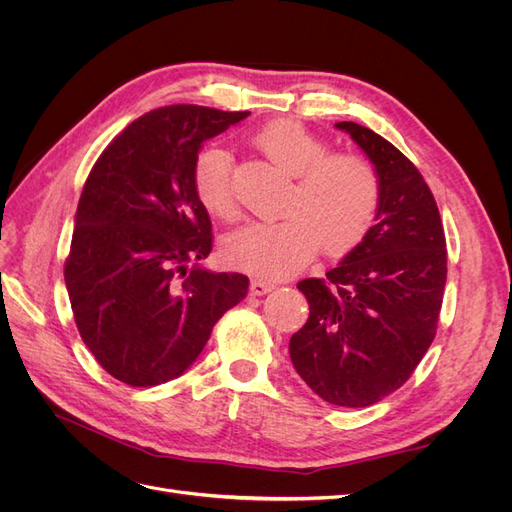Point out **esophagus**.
Segmentation results:
<instances>
[{"label": "esophagus", "mask_w": 512, "mask_h": 512, "mask_svg": "<svg viewBox=\"0 0 512 512\" xmlns=\"http://www.w3.org/2000/svg\"><path fill=\"white\" fill-rule=\"evenodd\" d=\"M273 288H275V284L269 282V280H252V284H250V292L254 294V297H260V294H267Z\"/></svg>", "instance_id": "obj_1"}]
</instances>
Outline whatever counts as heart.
I'll use <instances>...</instances> for the list:
<instances>
[{"label":"heart","instance_id":"1","mask_svg":"<svg viewBox=\"0 0 512 512\" xmlns=\"http://www.w3.org/2000/svg\"><path fill=\"white\" fill-rule=\"evenodd\" d=\"M254 147L292 177L280 222L250 224L224 241L232 265L258 277H284L314 254L339 258L359 247L380 207V177L359 153L329 151V143L303 123L282 119L260 128ZM194 192L213 218L235 222L239 203L232 190V162L220 147H207L192 168Z\"/></svg>","mask_w":512,"mask_h":512}]
</instances>
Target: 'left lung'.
<instances>
[{
  "label": "left lung",
  "mask_w": 512,
  "mask_h": 512,
  "mask_svg": "<svg viewBox=\"0 0 512 512\" xmlns=\"http://www.w3.org/2000/svg\"><path fill=\"white\" fill-rule=\"evenodd\" d=\"M337 128L374 162L380 207L356 250L297 284L309 318L290 337V359L324 401L365 408L395 393L436 337L446 239L436 198L404 153L354 121Z\"/></svg>",
  "instance_id": "obj_1"
}]
</instances>
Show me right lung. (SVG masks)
<instances>
[{
	"label": "right lung",
	"mask_w": 512,
	"mask_h": 512,
	"mask_svg": "<svg viewBox=\"0 0 512 512\" xmlns=\"http://www.w3.org/2000/svg\"><path fill=\"white\" fill-rule=\"evenodd\" d=\"M247 115L196 104L156 108L100 153L85 181L66 288L85 346L123 384L181 376L215 322L245 299L247 275L198 265L213 232L192 168L203 141Z\"/></svg>",
	"instance_id": "add662e5"
}]
</instances>
